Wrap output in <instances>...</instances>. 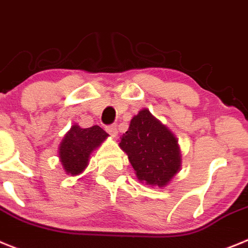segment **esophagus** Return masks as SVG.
<instances>
[{
  "mask_svg": "<svg viewBox=\"0 0 248 248\" xmlns=\"http://www.w3.org/2000/svg\"><path fill=\"white\" fill-rule=\"evenodd\" d=\"M106 132L110 133L112 137H116L119 131H117V126L116 124H110V126H106Z\"/></svg>",
  "mask_w": 248,
  "mask_h": 248,
  "instance_id": "1",
  "label": "esophagus"
}]
</instances>
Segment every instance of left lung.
<instances>
[{
	"mask_svg": "<svg viewBox=\"0 0 248 248\" xmlns=\"http://www.w3.org/2000/svg\"><path fill=\"white\" fill-rule=\"evenodd\" d=\"M120 147L128 155L138 179L149 185L164 186L180 168L177 138L148 110L140 111L131 120Z\"/></svg>",
	"mask_w": 248,
	"mask_h": 248,
	"instance_id": "8db88e82",
	"label": "left lung"
}]
</instances>
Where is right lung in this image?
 Here are the masks:
<instances>
[{
  "label": "right lung",
  "mask_w": 248,
  "mask_h": 248,
  "mask_svg": "<svg viewBox=\"0 0 248 248\" xmlns=\"http://www.w3.org/2000/svg\"><path fill=\"white\" fill-rule=\"evenodd\" d=\"M108 136L100 126L81 128L74 124L71 127L59 148L60 162L66 173L73 175L81 173L88 166L91 152L97 148Z\"/></svg>",
  "instance_id": "right-lung-1"
}]
</instances>
